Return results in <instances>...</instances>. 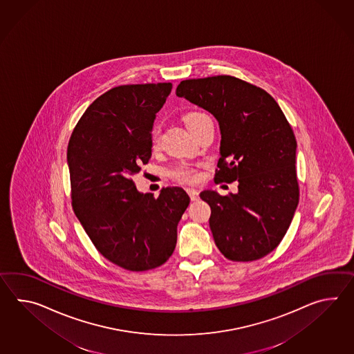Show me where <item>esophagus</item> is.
Here are the masks:
<instances>
[{
  "mask_svg": "<svg viewBox=\"0 0 354 354\" xmlns=\"http://www.w3.org/2000/svg\"><path fill=\"white\" fill-rule=\"evenodd\" d=\"M187 192H188L189 196H190L192 201H198L199 199V193H198V190H196V189L188 188Z\"/></svg>",
  "mask_w": 354,
  "mask_h": 354,
  "instance_id": "obj_1",
  "label": "esophagus"
}]
</instances>
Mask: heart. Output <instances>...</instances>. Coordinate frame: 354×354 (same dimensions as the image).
I'll return each instance as SVG.
<instances>
[{
    "instance_id": "b5f03b06",
    "label": "heart",
    "mask_w": 354,
    "mask_h": 354,
    "mask_svg": "<svg viewBox=\"0 0 354 354\" xmlns=\"http://www.w3.org/2000/svg\"><path fill=\"white\" fill-rule=\"evenodd\" d=\"M208 118L209 117L205 113L192 111V113L184 115V123H185V126L188 127L189 131H193L203 120ZM158 145H160V134H158V131H153L151 136V147L152 149H156ZM171 176L175 180L180 181V183H190V181L196 180V174L193 167H190L189 165H180L171 171Z\"/></svg>"
}]
</instances>
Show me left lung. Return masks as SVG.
I'll use <instances>...</instances> for the list:
<instances>
[{
	"label": "left lung",
	"mask_w": 354,
	"mask_h": 354,
	"mask_svg": "<svg viewBox=\"0 0 354 354\" xmlns=\"http://www.w3.org/2000/svg\"><path fill=\"white\" fill-rule=\"evenodd\" d=\"M176 95L217 119L221 158L216 183L237 180V193L203 190L209 227L220 252L252 261L282 241L299 205L297 142L288 120L266 90L232 76L181 81Z\"/></svg>",
	"instance_id": "8db88e82"
}]
</instances>
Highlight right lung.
I'll use <instances>...</instances> for the list:
<instances>
[{"label": "right lung", "mask_w": 354, "mask_h": 354, "mask_svg": "<svg viewBox=\"0 0 354 354\" xmlns=\"http://www.w3.org/2000/svg\"><path fill=\"white\" fill-rule=\"evenodd\" d=\"M171 88L170 82L111 88L87 108L68 142L73 212L102 257L132 272L171 257L190 202L179 187L153 198L132 180L152 155L153 122Z\"/></svg>", "instance_id": "add662e5"}]
</instances>
